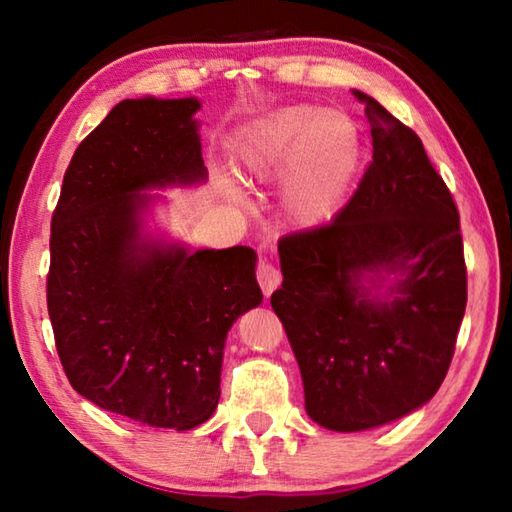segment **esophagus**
Wrapping results in <instances>:
<instances>
[{"label": "esophagus", "mask_w": 512, "mask_h": 512, "mask_svg": "<svg viewBox=\"0 0 512 512\" xmlns=\"http://www.w3.org/2000/svg\"><path fill=\"white\" fill-rule=\"evenodd\" d=\"M257 282L266 296H271V293L280 287L282 282V273L280 268H277L273 262H268V259H259L257 262Z\"/></svg>", "instance_id": "34e87169"}]
</instances>
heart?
I'll use <instances>...</instances> for the list:
<instances>
[{
	"label": "heart",
	"instance_id": "obj_1",
	"mask_svg": "<svg viewBox=\"0 0 512 512\" xmlns=\"http://www.w3.org/2000/svg\"><path fill=\"white\" fill-rule=\"evenodd\" d=\"M235 160L253 180L284 173V214L300 228H314L341 210L359 169L361 135L341 110L282 108L239 133Z\"/></svg>",
	"mask_w": 512,
	"mask_h": 512
}]
</instances>
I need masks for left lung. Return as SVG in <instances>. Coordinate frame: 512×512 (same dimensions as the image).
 Here are the masks:
<instances>
[{"mask_svg": "<svg viewBox=\"0 0 512 512\" xmlns=\"http://www.w3.org/2000/svg\"><path fill=\"white\" fill-rule=\"evenodd\" d=\"M354 97L366 103L372 162L332 221L280 239L284 280L271 296L309 418L332 431L379 427L429 402L467 302L445 180L409 126L368 94Z\"/></svg>", "mask_w": 512, "mask_h": 512, "instance_id": "obj_1", "label": "left lung"}]
</instances>
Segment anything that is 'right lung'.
Instances as JSON below:
<instances>
[{"label": "right lung", "mask_w": 512, "mask_h": 512, "mask_svg": "<svg viewBox=\"0 0 512 512\" xmlns=\"http://www.w3.org/2000/svg\"><path fill=\"white\" fill-rule=\"evenodd\" d=\"M196 99H126L85 137L51 216L47 309L69 384L103 411L187 431L221 397L225 336L262 302L253 248L142 239V189L205 180Z\"/></svg>", "instance_id": "obj_1"}]
</instances>
